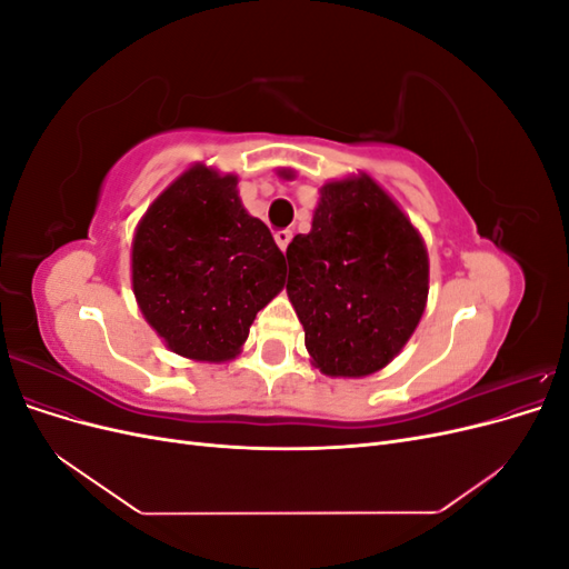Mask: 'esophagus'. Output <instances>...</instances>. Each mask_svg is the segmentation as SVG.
I'll return each mask as SVG.
<instances>
[{
	"mask_svg": "<svg viewBox=\"0 0 569 569\" xmlns=\"http://www.w3.org/2000/svg\"><path fill=\"white\" fill-rule=\"evenodd\" d=\"M291 230H278L274 232V242H278V247L282 249V251H287V247H289V242H291Z\"/></svg>",
	"mask_w": 569,
	"mask_h": 569,
	"instance_id": "esophagus-1",
	"label": "esophagus"
}]
</instances>
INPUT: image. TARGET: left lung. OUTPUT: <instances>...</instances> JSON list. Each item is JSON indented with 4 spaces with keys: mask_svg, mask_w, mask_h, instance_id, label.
<instances>
[{
    "mask_svg": "<svg viewBox=\"0 0 569 569\" xmlns=\"http://www.w3.org/2000/svg\"><path fill=\"white\" fill-rule=\"evenodd\" d=\"M287 263V295L306 349L330 377H366L389 366L425 313L422 237L366 173L322 184L311 232L291 239Z\"/></svg>",
    "mask_w": 569,
    "mask_h": 569,
    "instance_id": "8db88e82",
    "label": "left lung"
}]
</instances>
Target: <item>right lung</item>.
Listing matches in <instances>:
<instances>
[{
	"label": "right lung",
	"mask_w": 569,
	"mask_h": 569,
	"mask_svg": "<svg viewBox=\"0 0 569 569\" xmlns=\"http://www.w3.org/2000/svg\"><path fill=\"white\" fill-rule=\"evenodd\" d=\"M284 287V256L249 216L237 176L197 163L153 201L132 239V291L166 347L220 363Z\"/></svg>",
	"instance_id": "right-lung-1"
}]
</instances>
